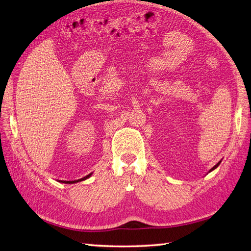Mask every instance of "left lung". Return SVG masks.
Listing matches in <instances>:
<instances>
[{
  "label": "left lung",
  "instance_id": "8db88e82",
  "mask_svg": "<svg viewBox=\"0 0 251 251\" xmlns=\"http://www.w3.org/2000/svg\"><path fill=\"white\" fill-rule=\"evenodd\" d=\"M220 163H221V161H220V162H217V163H216V165H215V166H214V167L212 168V169H211V170H209V171H213L214 169H216V168H217L218 166H220Z\"/></svg>",
  "mask_w": 251,
  "mask_h": 251
}]
</instances>
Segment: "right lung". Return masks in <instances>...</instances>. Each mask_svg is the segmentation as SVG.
I'll use <instances>...</instances> for the list:
<instances>
[{"label":"right lung","mask_w":251,"mask_h":251,"mask_svg":"<svg viewBox=\"0 0 251 251\" xmlns=\"http://www.w3.org/2000/svg\"><path fill=\"white\" fill-rule=\"evenodd\" d=\"M91 176H92V173H90V175H88L86 176L82 177V179H79V180H75V181H59V182H62V183H69V184H71V183H75V182H79V181L86 180V179H88V177H90Z\"/></svg>","instance_id":"obj_1"}]
</instances>
